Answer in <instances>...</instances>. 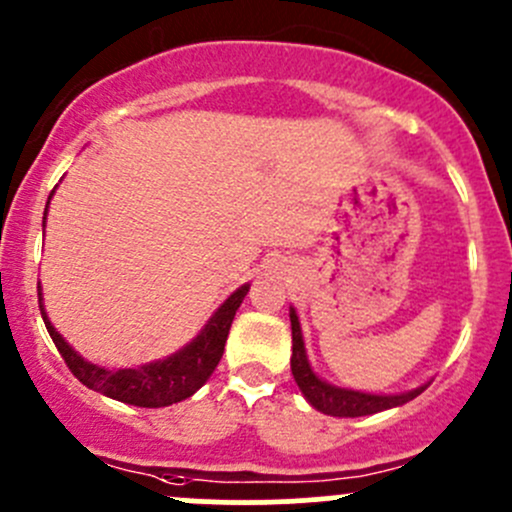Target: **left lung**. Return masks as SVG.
Masks as SVG:
<instances>
[{
	"label": "left lung",
	"mask_w": 512,
	"mask_h": 512,
	"mask_svg": "<svg viewBox=\"0 0 512 512\" xmlns=\"http://www.w3.org/2000/svg\"><path fill=\"white\" fill-rule=\"evenodd\" d=\"M289 322H292V376L297 381L299 391L304 394V399L314 406L317 411L327 416H339V418H356V416H371L379 414V411L396 409V406L409 404L411 399H416L428 384L418 386V389L401 391V394H369V391H354L344 389V386H334L329 381L319 379L317 371L309 364L307 349H304V337L302 327H299V317L294 312V307H289Z\"/></svg>",
	"instance_id": "1"
}]
</instances>
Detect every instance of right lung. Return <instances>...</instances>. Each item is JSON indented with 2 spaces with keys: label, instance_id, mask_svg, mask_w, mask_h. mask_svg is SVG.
<instances>
[{
  "label": "right lung",
  "instance_id": "obj_1",
  "mask_svg": "<svg viewBox=\"0 0 512 512\" xmlns=\"http://www.w3.org/2000/svg\"><path fill=\"white\" fill-rule=\"evenodd\" d=\"M51 195H54V190H51ZM46 210H49V203H46ZM247 292H250V285L237 287L235 292L215 309L213 317H210L208 322H205V327L198 332V337H193V342L185 344L183 349L165 356V359L151 361V364L131 366V369H106V366L91 364V361H86L79 352H74V347L56 332L49 314H46L44 297H41V285L39 309L41 319H44L46 324V332L54 339L56 349L64 356L66 366H69L71 374H74L81 384L98 391V394L108 396V399L123 401V404L143 406V409H160V406L185 401L210 379L215 366L223 359L230 324L232 319H235L237 307H240Z\"/></svg>",
  "mask_w": 512,
  "mask_h": 512
}]
</instances>
